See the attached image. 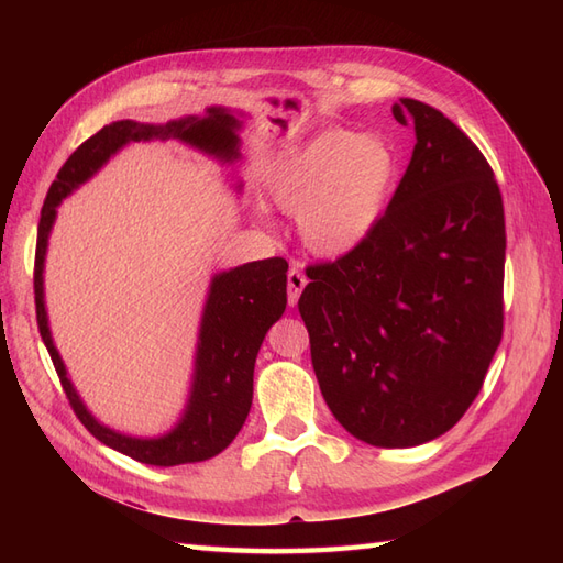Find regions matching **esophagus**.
<instances>
[{
    "label": "esophagus",
    "mask_w": 563,
    "mask_h": 563,
    "mask_svg": "<svg viewBox=\"0 0 563 563\" xmlns=\"http://www.w3.org/2000/svg\"><path fill=\"white\" fill-rule=\"evenodd\" d=\"M286 277H288V284H286V288H288V305H291V308H294V305L300 298V294H302L305 284H308V279H305L300 265H291V269H288Z\"/></svg>",
    "instance_id": "1"
}]
</instances>
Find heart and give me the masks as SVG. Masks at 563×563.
<instances>
[{"label":"heart","instance_id":"b5f03b06","mask_svg":"<svg viewBox=\"0 0 563 563\" xmlns=\"http://www.w3.org/2000/svg\"><path fill=\"white\" fill-rule=\"evenodd\" d=\"M397 178L380 139L329 129L288 155L267 180V199L294 213L302 244L338 258L376 230ZM263 216V211H261Z\"/></svg>","mask_w":563,"mask_h":563}]
</instances>
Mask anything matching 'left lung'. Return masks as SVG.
<instances>
[{
  "label": "left lung",
  "instance_id": "8db88e82",
  "mask_svg": "<svg viewBox=\"0 0 563 563\" xmlns=\"http://www.w3.org/2000/svg\"><path fill=\"white\" fill-rule=\"evenodd\" d=\"M416 147L385 216L298 300L331 413L364 444L420 446L479 395L503 338L505 213L484 155L449 117L391 106Z\"/></svg>",
  "mask_w": 563,
  "mask_h": 563
}]
</instances>
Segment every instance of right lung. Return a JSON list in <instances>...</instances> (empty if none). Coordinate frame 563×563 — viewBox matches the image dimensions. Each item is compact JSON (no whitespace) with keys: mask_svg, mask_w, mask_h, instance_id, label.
<instances>
[{"mask_svg":"<svg viewBox=\"0 0 563 563\" xmlns=\"http://www.w3.org/2000/svg\"><path fill=\"white\" fill-rule=\"evenodd\" d=\"M242 114L228 108H207L201 117L190 114L172 119L166 124H141L122 119L100 129L89 141H84L63 164L56 180L51 183L40 218L37 255H35V305L37 323L44 345L56 366L60 385L70 406L98 441L124 453L139 463L174 467L185 463H201L225 451L240 434L251 411L253 399V366L255 356L269 331L286 310V269L284 258L253 261L240 267L223 269L213 275L209 296L203 302L199 321L195 371L185 411L172 430L162 437H131L122 434L89 411L75 389L48 329L44 302V263L48 236L54 230L58 207L79 185L93 178L110 157L129 143L141 141H180L203 155L223 164L240 159V129ZM242 183L236 185V192Z\"/></svg>","mask_w":563,"mask_h":563,"instance_id":"add662e5","label":"right lung"}]
</instances>
